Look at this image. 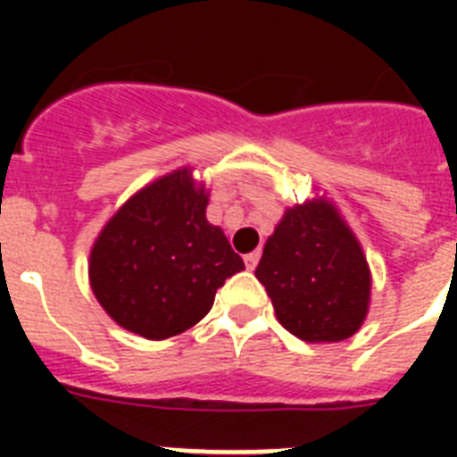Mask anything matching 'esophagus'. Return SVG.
<instances>
[{"label": "esophagus", "mask_w": 457, "mask_h": 457, "mask_svg": "<svg viewBox=\"0 0 457 457\" xmlns=\"http://www.w3.org/2000/svg\"><path fill=\"white\" fill-rule=\"evenodd\" d=\"M249 261H253V256H249Z\"/></svg>", "instance_id": "1"}]
</instances>
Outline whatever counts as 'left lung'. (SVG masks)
<instances>
[{"instance_id":"obj_1","label":"left lung","mask_w":457,"mask_h":457,"mask_svg":"<svg viewBox=\"0 0 457 457\" xmlns=\"http://www.w3.org/2000/svg\"><path fill=\"white\" fill-rule=\"evenodd\" d=\"M211 189L182 165L135 192L92 242L89 289L118 327L163 341L213 308L225 279L244 270L222 228L208 222Z\"/></svg>"}]
</instances>
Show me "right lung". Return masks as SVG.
<instances>
[{
  "instance_id": "1",
  "label": "right lung",
  "mask_w": 457,
  "mask_h": 457,
  "mask_svg": "<svg viewBox=\"0 0 457 457\" xmlns=\"http://www.w3.org/2000/svg\"><path fill=\"white\" fill-rule=\"evenodd\" d=\"M256 278L279 325L308 344L348 339L368 318V258L327 196L287 208L265 242Z\"/></svg>"
}]
</instances>
